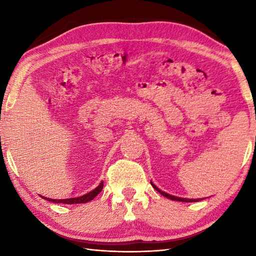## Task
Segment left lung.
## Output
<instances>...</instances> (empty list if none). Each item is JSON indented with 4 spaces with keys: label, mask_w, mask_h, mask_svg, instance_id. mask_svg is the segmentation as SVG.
<instances>
[{
    "label": "left lung",
    "mask_w": 256,
    "mask_h": 256,
    "mask_svg": "<svg viewBox=\"0 0 256 256\" xmlns=\"http://www.w3.org/2000/svg\"><path fill=\"white\" fill-rule=\"evenodd\" d=\"M150 184L152 186H153V188L156 190V192H158L160 194H162L164 196V197H166V198H168V199H172V200H176V201H182V202H194V201H199V200H201V199H186V198H179V197H175V196H172V194H166V192H162L160 189H158L157 188L155 184L150 182Z\"/></svg>",
    "instance_id": "8db88e82"
}]
</instances>
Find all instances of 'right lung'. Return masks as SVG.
Here are the masks:
<instances>
[{
  "instance_id": "right-lung-1",
  "label": "right lung",
  "mask_w": 256,
  "mask_h": 256,
  "mask_svg": "<svg viewBox=\"0 0 256 256\" xmlns=\"http://www.w3.org/2000/svg\"><path fill=\"white\" fill-rule=\"evenodd\" d=\"M103 188V182L98 186L94 190H92V192H88L86 194L81 196V197L78 198H70V199H62V200H57V199H50V198H45L48 201H52V202H60V204H86V202H89L94 197H96L98 194L101 192V190ZM44 198V197H42Z\"/></svg>"
}]
</instances>
